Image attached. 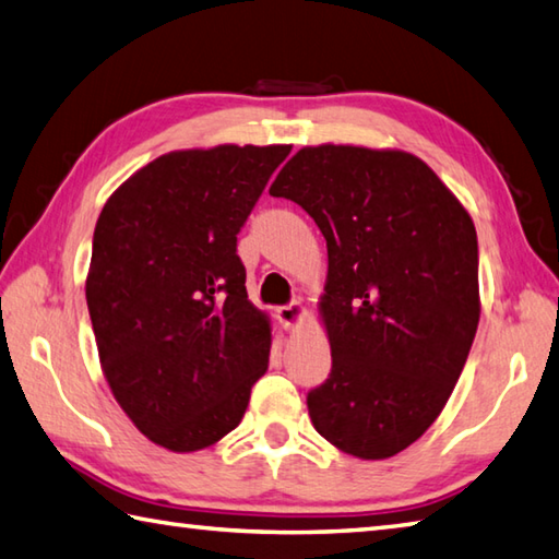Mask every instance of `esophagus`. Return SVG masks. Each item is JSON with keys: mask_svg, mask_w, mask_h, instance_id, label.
<instances>
[{"mask_svg": "<svg viewBox=\"0 0 559 559\" xmlns=\"http://www.w3.org/2000/svg\"><path fill=\"white\" fill-rule=\"evenodd\" d=\"M304 316H307V309H304L301 301H292L287 304V307H280L277 309V319L282 321L284 329H287L289 333H294L301 325Z\"/></svg>", "mask_w": 559, "mask_h": 559, "instance_id": "1", "label": "esophagus"}]
</instances>
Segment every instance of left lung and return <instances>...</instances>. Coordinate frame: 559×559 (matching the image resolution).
I'll use <instances>...</instances> for the list:
<instances>
[{"label":"left lung","instance_id":"8db88e82","mask_svg":"<svg viewBox=\"0 0 559 559\" xmlns=\"http://www.w3.org/2000/svg\"><path fill=\"white\" fill-rule=\"evenodd\" d=\"M272 197L297 202L329 248L319 316L329 379L313 428L360 460H386L445 408L479 323L477 230L440 177L406 151L307 145Z\"/></svg>","mask_w":559,"mask_h":559}]
</instances>
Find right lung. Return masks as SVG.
<instances>
[{
  "instance_id": "add662e5",
  "label": "right lung",
  "mask_w": 559,
  "mask_h": 559,
  "mask_svg": "<svg viewBox=\"0 0 559 559\" xmlns=\"http://www.w3.org/2000/svg\"><path fill=\"white\" fill-rule=\"evenodd\" d=\"M292 145L173 151L107 199L84 294L99 365L155 445L194 452L243 418L272 325L246 292L236 236Z\"/></svg>"
}]
</instances>
